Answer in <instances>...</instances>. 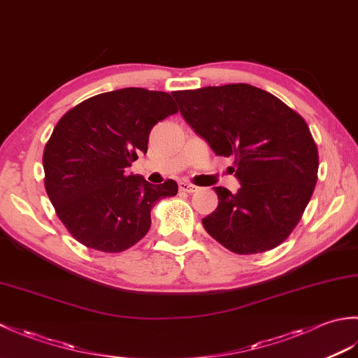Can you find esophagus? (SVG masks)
<instances>
[{"label":"esophagus","mask_w":358,"mask_h":358,"mask_svg":"<svg viewBox=\"0 0 358 358\" xmlns=\"http://www.w3.org/2000/svg\"><path fill=\"white\" fill-rule=\"evenodd\" d=\"M178 187H180L181 192H187V194H192V192L196 191V186L187 183V181H180Z\"/></svg>","instance_id":"esophagus-1"}]
</instances>
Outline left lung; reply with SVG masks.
Instances as JSON below:
<instances>
[{
  "mask_svg": "<svg viewBox=\"0 0 358 358\" xmlns=\"http://www.w3.org/2000/svg\"><path fill=\"white\" fill-rule=\"evenodd\" d=\"M181 115L217 155L232 157L237 194L218 186L204 229L235 254L266 252L299 224L317 183L318 150L306 121L255 86H209L172 94Z\"/></svg>",
  "mask_w": 358,
  "mask_h": 358,
  "instance_id": "left-lung-1",
  "label": "left lung"
}]
</instances>
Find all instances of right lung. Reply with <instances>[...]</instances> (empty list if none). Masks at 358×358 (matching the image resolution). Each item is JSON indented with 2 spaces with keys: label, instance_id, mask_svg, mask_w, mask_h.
Listing matches in <instances>:
<instances>
[{
  "label": "right lung",
  "instance_id": "add662e5",
  "mask_svg": "<svg viewBox=\"0 0 358 358\" xmlns=\"http://www.w3.org/2000/svg\"><path fill=\"white\" fill-rule=\"evenodd\" d=\"M178 112L166 92L126 87L87 98L58 121L44 148V186L72 237L101 252H123L150 227V209L178 185L127 175L146 154L150 129Z\"/></svg>",
  "mask_w": 358,
  "mask_h": 358
}]
</instances>
